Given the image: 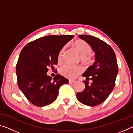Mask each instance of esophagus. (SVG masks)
Here are the masks:
<instances>
[{"instance_id":"esophagus-1","label":"esophagus","mask_w":133,"mask_h":133,"mask_svg":"<svg viewBox=\"0 0 133 133\" xmlns=\"http://www.w3.org/2000/svg\"><path fill=\"white\" fill-rule=\"evenodd\" d=\"M76 81L75 80H69V83H75Z\"/></svg>"}]
</instances>
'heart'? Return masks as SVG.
I'll list each match as a JSON object with an SVG mask.
<instances>
[{
  "instance_id": "b5f03b06",
  "label": "heart",
  "mask_w": 133,
  "mask_h": 133,
  "mask_svg": "<svg viewBox=\"0 0 133 133\" xmlns=\"http://www.w3.org/2000/svg\"><path fill=\"white\" fill-rule=\"evenodd\" d=\"M73 48L80 54V60L84 63H87L89 60V54L91 51V47L87 42L81 39L75 40L72 43ZM66 46L63 47L58 53L57 62L62 63L63 60V56L66 50ZM82 68L80 66H72L70 65H65L60 69V73L64 77L69 78H74L82 73Z\"/></svg>"
}]
</instances>
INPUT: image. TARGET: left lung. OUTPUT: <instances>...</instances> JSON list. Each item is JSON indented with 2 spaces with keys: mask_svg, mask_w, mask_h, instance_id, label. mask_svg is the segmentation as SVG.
Here are the masks:
<instances>
[{
  "mask_svg": "<svg viewBox=\"0 0 133 133\" xmlns=\"http://www.w3.org/2000/svg\"><path fill=\"white\" fill-rule=\"evenodd\" d=\"M78 37L91 46L95 62L82 75L86 80L83 81L85 89L77 93V98L83 104L96 106L106 100L115 85L118 71L116 56L110 46L98 38L87 35Z\"/></svg>",
  "mask_w": 133,
  "mask_h": 133,
  "instance_id": "1",
  "label": "left lung"
}]
</instances>
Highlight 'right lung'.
I'll use <instances>...</instances> for the list:
<instances>
[{"mask_svg":"<svg viewBox=\"0 0 133 133\" xmlns=\"http://www.w3.org/2000/svg\"><path fill=\"white\" fill-rule=\"evenodd\" d=\"M74 37L73 35H52L41 37L27 44L20 53L16 65L17 84L27 99L37 107L55 102L58 90L69 83L58 75L52 78L47 75L49 67L55 69L58 53Z\"/></svg>","mask_w":133,"mask_h":133,"instance_id":"add662e5","label":"right lung"}]
</instances>
